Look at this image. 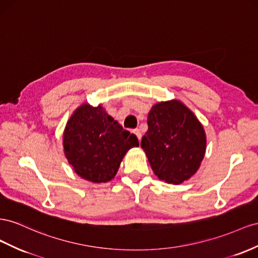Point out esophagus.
I'll return each instance as SVG.
<instances>
[{
  "label": "esophagus",
  "instance_id": "1",
  "mask_svg": "<svg viewBox=\"0 0 258 258\" xmlns=\"http://www.w3.org/2000/svg\"><path fill=\"white\" fill-rule=\"evenodd\" d=\"M134 134H135V135L138 137L139 140H141V137H142V135H141L140 130H139V129H135V130H134Z\"/></svg>",
  "mask_w": 258,
  "mask_h": 258
}]
</instances>
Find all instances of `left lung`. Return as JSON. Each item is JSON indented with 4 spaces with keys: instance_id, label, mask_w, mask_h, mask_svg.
<instances>
[{
    "instance_id": "8db88e82",
    "label": "left lung",
    "mask_w": 258,
    "mask_h": 258,
    "mask_svg": "<svg viewBox=\"0 0 258 258\" xmlns=\"http://www.w3.org/2000/svg\"><path fill=\"white\" fill-rule=\"evenodd\" d=\"M148 126L141 148L155 175L172 184L190 179L206 150V136L198 118L179 101L162 102L150 110Z\"/></svg>"
}]
</instances>
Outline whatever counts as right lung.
I'll return each instance as SVG.
<instances>
[{"instance_id": "add662e5", "label": "right lung", "mask_w": 258, "mask_h": 258, "mask_svg": "<svg viewBox=\"0 0 258 258\" xmlns=\"http://www.w3.org/2000/svg\"><path fill=\"white\" fill-rule=\"evenodd\" d=\"M138 138L124 130L101 105L83 104L75 110L64 132V152L76 173L95 183L115 177L127 151Z\"/></svg>"}]
</instances>
